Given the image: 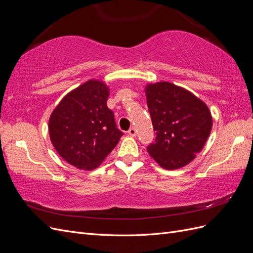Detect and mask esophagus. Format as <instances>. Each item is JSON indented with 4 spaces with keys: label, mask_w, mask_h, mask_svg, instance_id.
Here are the masks:
<instances>
[{
    "label": "esophagus",
    "mask_w": 253,
    "mask_h": 253,
    "mask_svg": "<svg viewBox=\"0 0 253 253\" xmlns=\"http://www.w3.org/2000/svg\"><path fill=\"white\" fill-rule=\"evenodd\" d=\"M128 135H131V136H136V133H137V131H136V128L134 127V126H132L131 128L128 129Z\"/></svg>",
    "instance_id": "obj_1"
}]
</instances>
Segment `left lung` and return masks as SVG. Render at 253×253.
<instances>
[{
	"label": "left lung",
	"instance_id": "1",
	"mask_svg": "<svg viewBox=\"0 0 253 253\" xmlns=\"http://www.w3.org/2000/svg\"><path fill=\"white\" fill-rule=\"evenodd\" d=\"M148 109L155 142L148 147L150 156L167 170L187 166L200 153L212 128L211 113L191 91L170 82L145 86Z\"/></svg>",
	"mask_w": 253,
	"mask_h": 253
}]
</instances>
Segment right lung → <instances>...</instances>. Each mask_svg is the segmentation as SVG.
<instances>
[{
  "label": "right lung",
  "instance_id": "right-lung-1",
  "mask_svg": "<svg viewBox=\"0 0 253 253\" xmlns=\"http://www.w3.org/2000/svg\"><path fill=\"white\" fill-rule=\"evenodd\" d=\"M109 95L102 81L88 80L70 91L50 115L48 131L53 148L78 169H96L124 135L106 105Z\"/></svg>",
  "mask_w": 253,
  "mask_h": 253
}]
</instances>
